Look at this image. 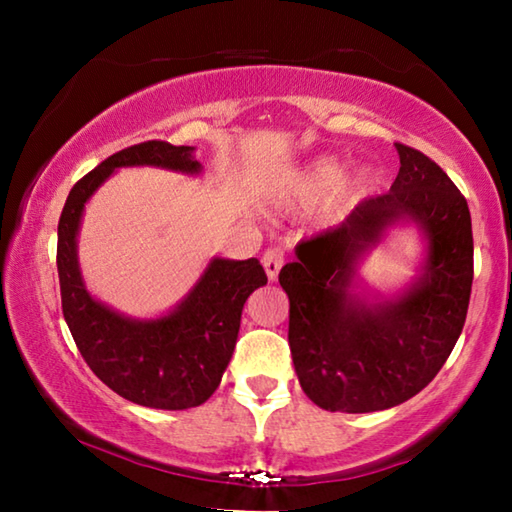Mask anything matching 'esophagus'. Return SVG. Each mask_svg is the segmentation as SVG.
<instances>
[{
	"label": "esophagus",
	"instance_id": "1",
	"mask_svg": "<svg viewBox=\"0 0 512 512\" xmlns=\"http://www.w3.org/2000/svg\"><path fill=\"white\" fill-rule=\"evenodd\" d=\"M262 264H264V271L268 275V280H277V273H280V268L284 264V250L282 248H268L264 257H262Z\"/></svg>",
	"mask_w": 512,
	"mask_h": 512
}]
</instances>
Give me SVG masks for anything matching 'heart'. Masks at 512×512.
<instances>
[{
	"label": "heart",
	"instance_id": "1",
	"mask_svg": "<svg viewBox=\"0 0 512 512\" xmlns=\"http://www.w3.org/2000/svg\"><path fill=\"white\" fill-rule=\"evenodd\" d=\"M341 171L334 162H318L309 171V185L316 189V192H327L336 183H339Z\"/></svg>",
	"mask_w": 512,
	"mask_h": 512
}]
</instances>
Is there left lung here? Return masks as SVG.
I'll return each mask as SVG.
<instances>
[{
    "label": "left lung",
    "mask_w": 512,
    "mask_h": 512,
    "mask_svg": "<svg viewBox=\"0 0 512 512\" xmlns=\"http://www.w3.org/2000/svg\"><path fill=\"white\" fill-rule=\"evenodd\" d=\"M391 192L370 196L336 228L302 239L280 271L289 296V345L300 386L325 411H384L438 375L463 332L474 277L470 207L447 173L397 142ZM400 220L428 237V264L397 301L351 298L353 262Z\"/></svg>",
    "instance_id": "8db88e82"
}]
</instances>
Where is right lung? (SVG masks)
Instances as JSON below:
<instances>
[{
	"label": "right lung",
	"mask_w": 512,
	"mask_h": 512,
	"mask_svg": "<svg viewBox=\"0 0 512 512\" xmlns=\"http://www.w3.org/2000/svg\"><path fill=\"white\" fill-rule=\"evenodd\" d=\"M192 146L149 140L103 160L72 187L58 221V280L63 316L81 357L124 400L151 409L201 406L219 388L235 352L241 311L266 273L259 259H212L194 291L169 316L131 320L94 300L76 262V235L85 201L117 167L151 164L198 173Z\"/></svg>",
	"instance_id": "obj_1"
}]
</instances>
